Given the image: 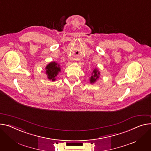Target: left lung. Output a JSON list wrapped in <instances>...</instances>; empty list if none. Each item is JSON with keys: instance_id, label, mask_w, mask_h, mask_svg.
<instances>
[{"instance_id": "left-lung-1", "label": "left lung", "mask_w": 151, "mask_h": 151, "mask_svg": "<svg viewBox=\"0 0 151 151\" xmlns=\"http://www.w3.org/2000/svg\"><path fill=\"white\" fill-rule=\"evenodd\" d=\"M100 75V72L97 68H95L93 70V72L91 73V76L90 77V83L93 84L96 82L97 80L99 79Z\"/></svg>"}]
</instances>
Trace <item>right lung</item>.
<instances>
[{"instance_id":"obj_1","label":"right lung","mask_w":151,"mask_h":151,"mask_svg":"<svg viewBox=\"0 0 151 151\" xmlns=\"http://www.w3.org/2000/svg\"><path fill=\"white\" fill-rule=\"evenodd\" d=\"M61 69L60 65L55 61H52L48 63L45 67V73L47 75V78L52 81H55L56 77L61 72Z\"/></svg>"}]
</instances>
